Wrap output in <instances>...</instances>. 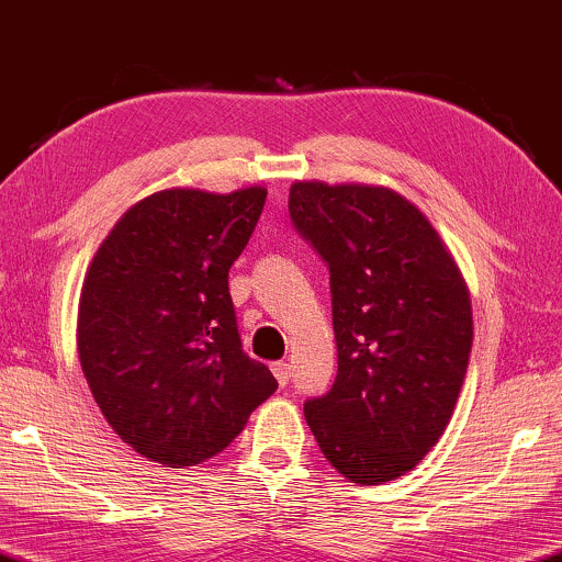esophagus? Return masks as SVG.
Segmentation results:
<instances>
[{
    "instance_id": "obj_1",
    "label": "esophagus",
    "mask_w": 562,
    "mask_h": 562,
    "mask_svg": "<svg viewBox=\"0 0 562 562\" xmlns=\"http://www.w3.org/2000/svg\"><path fill=\"white\" fill-rule=\"evenodd\" d=\"M272 374L280 382V386H284L290 382V363L288 361H274L272 363Z\"/></svg>"
}]
</instances>
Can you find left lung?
<instances>
[{
	"label": "left lung",
	"instance_id": "obj_1",
	"mask_svg": "<svg viewBox=\"0 0 562 562\" xmlns=\"http://www.w3.org/2000/svg\"><path fill=\"white\" fill-rule=\"evenodd\" d=\"M290 218L326 259L338 374L305 420L344 479L413 471L461 394L473 344L469 284L428 216L384 186L297 180Z\"/></svg>",
	"mask_w": 562,
	"mask_h": 562
}]
</instances>
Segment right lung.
Segmentation results:
<instances>
[{
  "label": "right lung",
  "instance_id": "add662e5",
  "mask_svg": "<svg viewBox=\"0 0 562 562\" xmlns=\"http://www.w3.org/2000/svg\"><path fill=\"white\" fill-rule=\"evenodd\" d=\"M267 188H165L126 209L93 255L78 359L112 430L142 458L186 469L221 453L278 390L241 351L228 270Z\"/></svg>",
  "mask_w": 562,
  "mask_h": 562
}]
</instances>
